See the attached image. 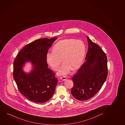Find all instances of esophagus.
Masks as SVG:
<instances>
[{"mask_svg":"<svg viewBox=\"0 0 125 125\" xmlns=\"http://www.w3.org/2000/svg\"><path fill=\"white\" fill-rule=\"evenodd\" d=\"M68 79V76H64L61 77V79H62V80H65Z\"/></svg>","mask_w":125,"mask_h":125,"instance_id":"1","label":"esophagus"}]
</instances>
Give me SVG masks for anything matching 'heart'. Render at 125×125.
Listing matches in <instances>:
<instances>
[{"label": "heart", "mask_w": 125, "mask_h": 125, "mask_svg": "<svg viewBox=\"0 0 125 125\" xmlns=\"http://www.w3.org/2000/svg\"><path fill=\"white\" fill-rule=\"evenodd\" d=\"M53 51L48 52L46 60L48 64L54 70H57L62 62L59 74H66L71 69L79 68L85 54V46L83 41L73 39L60 41L54 45Z\"/></svg>", "instance_id": "b5f03b06"}]
</instances>
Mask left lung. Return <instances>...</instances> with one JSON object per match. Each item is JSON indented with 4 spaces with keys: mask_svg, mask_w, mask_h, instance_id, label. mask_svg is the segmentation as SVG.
Segmentation results:
<instances>
[{
    "mask_svg": "<svg viewBox=\"0 0 125 125\" xmlns=\"http://www.w3.org/2000/svg\"><path fill=\"white\" fill-rule=\"evenodd\" d=\"M88 50L85 62L72 79L73 86L71 94L76 99H89L100 90L108 75L107 60L99 46L87 36Z\"/></svg>",
    "mask_w": 125,
    "mask_h": 125,
    "instance_id": "obj_1",
    "label": "left lung"
}]
</instances>
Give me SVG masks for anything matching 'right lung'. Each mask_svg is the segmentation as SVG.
I'll use <instances>...</instances> for the list:
<instances>
[{"label":"right lung","mask_w":125,"mask_h":125,"mask_svg":"<svg viewBox=\"0 0 125 125\" xmlns=\"http://www.w3.org/2000/svg\"><path fill=\"white\" fill-rule=\"evenodd\" d=\"M57 38H41L29 43L21 49L14 60V79L19 92L30 101L45 103L54 95L58 80L55 73L47 68L46 55ZM29 61L33 64L34 69L26 74L22 67Z\"/></svg>","instance_id":"right-lung-1"}]
</instances>
